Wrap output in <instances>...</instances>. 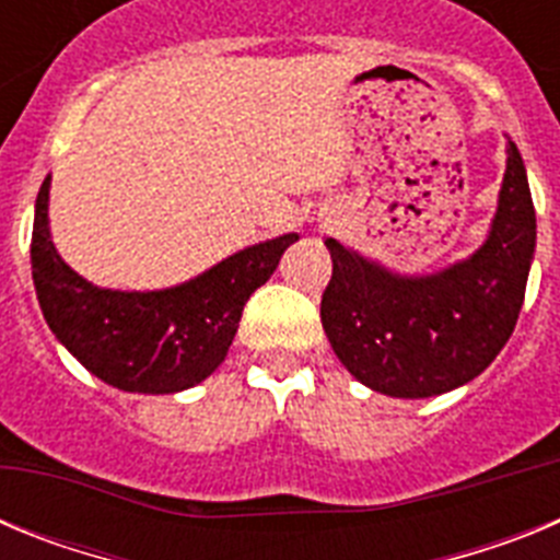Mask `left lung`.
<instances>
[{"label":"left lung","instance_id":"8db88e82","mask_svg":"<svg viewBox=\"0 0 560 560\" xmlns=\"http://www.w3.org/2000/svg\"><path fill=\"white\" fill-rule=\"evenodd\" d=\"M323 328L364 387L432 398L477 378L508 345L536 252V210L516 142L485 244L434 275H395L328 237Z\"/></svg>","mask_w":560,"mask_h":560}]
</instances>
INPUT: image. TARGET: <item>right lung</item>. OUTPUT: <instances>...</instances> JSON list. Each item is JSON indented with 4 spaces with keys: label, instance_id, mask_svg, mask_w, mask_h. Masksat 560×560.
I'll list each match as a JSON object with an SVG mask.
<instances>
[{
    "label": "right lung",
    "instance_id": "obj_1",
    "mask_svg": "<svg viewBox=\"0 0 560 560\" xmlns=\"http://www.w3.org/2000/svg\"><path fill=\"white\" fill-rule=\"evenodd\" d=\"M49 176L36 199L33 283L49 330L83 368L122 393H182L224 361L244 305L275 275L296 232L246 246L187 283L160 291L97 289L49 237Z\"/></svg>",
    "mask_w": 560,
    "mask_h": 560
}]
</instances>
